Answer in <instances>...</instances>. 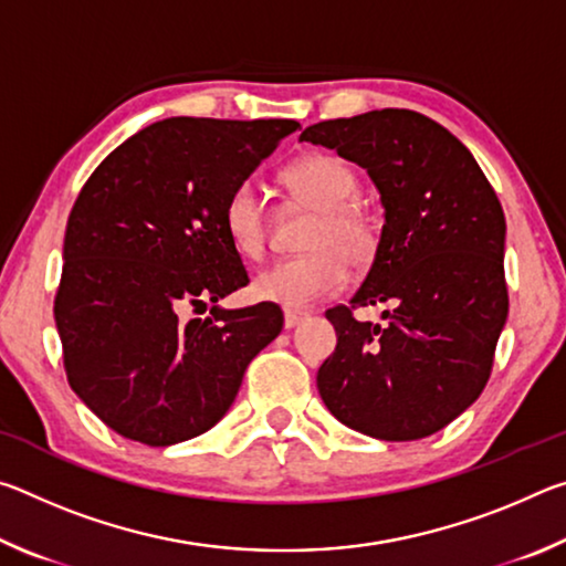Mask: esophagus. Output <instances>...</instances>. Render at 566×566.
I'll return each mask as SVG.
<instances>
[{
	"instance_id": "esophagus-1",
	"label": "esophagus",
	"mask_w": 566,
	"mask_h": 566,
	"mask_svg": "<svg viewBox=\"0 0 566 566\" xmlns=\"http://www.w3.org/2000/svg\"><path fill=\"white\" fill-rule=\"evenodd\" d=\"M304 319H306L304 312H292V310L284 312V327H286V329H294L296 324H302Z\"/></svg>"
}]
</instances>
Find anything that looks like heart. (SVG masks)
Listing matches in <instances>:
<instances>
[{
    "mask_svg": "<svg viewBox=\"0 0 566 566\" xmlns=\"http://www.w3.org/2000/svg\"><path fill=\"white\" fill-rule=\"evenodd\" d=\"M282 185L294 202L317 214L304 239L306 254L266 266L254 276L252 294L286 310H304L342 290L347 282V264L367 266L375 262L379 229L367 209L354 202L359 195V177L339 157H300L282 171ZM222 224L239 256L260 260L270 224L252 181H239L229 191L222 207Z\"/></svg>",
    "mask_w": 566,
    "mask_h": 566,
    "instance_id": "obj_1",
    "label": "heart"
}]
</instances>
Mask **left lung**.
I'll return each instance as SVG.
<instances>
[{
	"label": "left lung",
	"instance_id": "obj_1",
	"mask_svg": "<svg viewBox=\"0 0 566 566\" xmlns=\"http://www.w3.org/2000/svg\"><path fill=\"white\" fill-rule=\"evenodd\" d=\"M300 142L357 161L385 207L379 249L349 306L327 310L337 349L319 367L322 401L357 432L411 442L482 395L510 296L500 199L462 142L411 109L312 124ZM389 301L385 328L350 310Z\"/></svg>",
	"mask_w": 566,
	"mask_h": 566
}]
</instances>
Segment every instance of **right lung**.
<instances>
[{
	"label": "right lung",
	"mask_w": 566,
	"mask_h": 566,
	"mask_svg": "<svg viewBox=\"0 0 566 566\" xmlns=\"http://www.w3.org/2000/svg\"><path fill=\"white\" fill-rule=\"evenodd\" d=\"M296 129L294 119H161L82 187L54 319L70 387L117 434L147 447L205 434L282 332L280 306L217 304L249 282L222 207ZM207 301L210 317L191 321Z\"/></svg>",
	"instance_id": "1"
}]
</instances>
